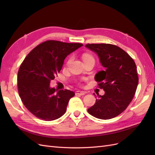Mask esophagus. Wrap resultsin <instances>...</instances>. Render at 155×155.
Returning a JSON list of instances; mask_svg holds the SVG:
<instances>
[{
    "mask_svg": "<svg viewBox=\"0 0 155 155\" xmlns=\"http://www.w3.org/2000/svg\"><path fill=\"white\" fill-rule=\"evenodd\" d=\"M86 94L85 92L84 91H78L76 92V95H81V96H83L85 95Z\"/></svg>",
    "mask_w": 155,
    "mask_h": 155,
    "instance_id": "esophagus-1",
    "label": "esophagus"
}]
</instances>
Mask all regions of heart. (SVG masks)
<instances>
[{
	"label": "heart",
	"instance_id": "obj_1",
	"mask_svg": "<svg viewBox=\"0 0 155 155\" xmlns=\"http://www.w3.org/2000/svg\"><path fill=\"white\" fill-rule=\"evenodd\" d=\"M83 61L87 60V59H94L93 58H92V56L91 55H89V54H84L83 55ZM70 61H71V59H69L68 63H69Z\"/></svg>",
	"mask_w": 155,
	"mask_h": 155
}]
</instances>
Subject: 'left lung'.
Wrapping results in <instances>:
<instances>
[{
  "mask_svg": "<svg viewBox=\"0 0 155 155\" xmlns=\"http://www.w3.org/2000/svg\"><path fill=\"white\" fill-rule=\"evenodd\" d=\"M85 47L97 54L105 68L94 78L105 94H97L88 112L99 119L113 118L126 109L135 94L138 84L137 66L130 56L116 45L87 44Z\"/></svg>",
  "mask_w": 155,
  "mask_h": 155,
  "instance_id": "8db88e82",
  "label": "left lung"
}]
</instances>
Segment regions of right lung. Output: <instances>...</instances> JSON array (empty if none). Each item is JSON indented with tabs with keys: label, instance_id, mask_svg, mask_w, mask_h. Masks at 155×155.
I'll use <instances>...</instances> for the list:
<instances>
[{
	"label": "right lung",
	"instance_id": "right-lung-1",
	"mask_svg": "<svg viewBox=\"0 0 155 155\" xmlns=\"http://www.w3.org/2000/svg\"><path fill=\"white\" fill-rule=\"evenodd\" d=\"M82 46L47 41L37 46L23 61L17 75L18 94L26 109L37 118L52 121L65 113L75 93L51 88L50 81L61 71L67 56Z\"/></svg>",
	"mask_w": 155,
	"mask_h": 155
}]
</instances>
